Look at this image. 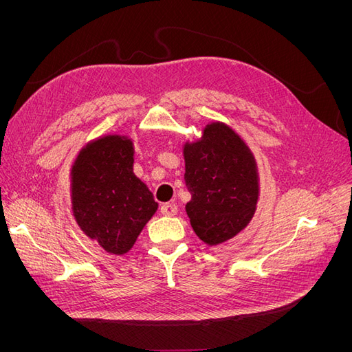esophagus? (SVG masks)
I'll list each match as a JSON object with an SVG mask.
<instances>
[{
    "label": "esophagus",
    "mask_w": 352,
    "mask_h": 352,
    "mask_svg": "<svg viewBox=\"0 0 352 352\" xmlns=\"http://www.w3.org/2000/svg\"><path fill=\"white\" fill-rule=\"evenodd\" d=\"M177 211V206L173 204V202H167V204L162 206V212L164 216H176Z\"/></svg>",
    "instance_id": "1"
}]
</instances>
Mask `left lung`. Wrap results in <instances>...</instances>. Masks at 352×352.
<instances>
[{
    "instance_id": "8db88e82",
    "label": "left lung",
    "mask_w": 352,
    "mask_h": 352,
    "mask_svg": "<svg viewBox=\"0 0 352 352\" xmlns=\"http://www.w3.org/2000/svg\"><path fill=\"white\" fill-rule=\"evenodd\" d=\"M185 210L197 236L210 247L235 238L250 225L260 198L257 160L241 135L223 122L202 127L184 144Z\"/></svg>"
}]
</instances>
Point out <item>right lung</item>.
<instances>
[{
    "mask_svg": "<svg viewBox=\"0 0 352 352\" xmlns=\"http://www.w3.org/2000/svg\"><path fill=\"white\" fill-rule=\"evenodd\" d=\"M133 140L107 133L83 145L70 167L73 219L89 239L124 255L158 208L151 190L133 173Z\"/></svg>",
    "mask_w": 352,
    "mask_h": 352,
    "instance_id": "right-lung-1",
    "label": "right lung"
}]
</instances>
